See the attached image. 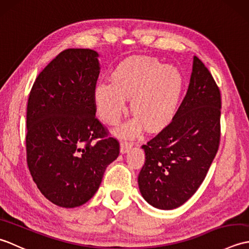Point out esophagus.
I'll use <instances>...</instances> for the list:
<instances>
[{"mask_svg": "<svg viewBox=\"0 0 249 249\" xmlns=\"http://www.w3.org/2000/svg\"><path fill=\"white\" fill-rule=\"evenodd\" d=\"M131 147H133V143H130V142H126V141L121 142V153L122 154L127 153L129 150H131Z\"/></svg>", "mask_w": 249, "mask_h": 249, "instance_id": "obj_1", "label": "esophagus"}]
</instances>
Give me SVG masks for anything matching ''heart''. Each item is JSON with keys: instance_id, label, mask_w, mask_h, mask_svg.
<instances>
[{"instance_id": "heart-1", "label": "heart", "mask_w": 249, "mask_h": 249, "mask_svg": "<svg viewBox=\"0 0 249 249\" xmlns=\"http://www.w3.org/2000/svg\"><path fill=\"white\" fill-rule=\"evenodd\" d=\"M183 93V78L177 68L154 57L136 55L121 62L111 73V82H99L94 89V104L106 123L114 125L127 110L131 99L135 118L122 124L115 134L131 138L145 125L158 130L177 114Z\"/></svg>"}]
</instances>
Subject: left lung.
<instances>
[{"label":"left lung","instance_id":"8db88e82","mask_svg":"<svg viewBox=\"0 0 249 249\" xmlns=\"http://www.w3.org/2000/svg\"><path fill=\"white\" fill-rule=\"evenodd\" d=\"M220 92L208 68L194 56L188 89L172 122L142 145L145 161L138 176L147 203L173 210L197 192L217 153Z\"/></svg>","mask_w":249,"mask_h":249}]
</instances>
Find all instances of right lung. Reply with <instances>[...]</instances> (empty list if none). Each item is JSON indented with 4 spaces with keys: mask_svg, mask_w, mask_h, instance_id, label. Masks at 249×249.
<instances>
[{
    "mask_svg": "<svg viewBox=\"0 0 249 249\" xmlns=\"http://www.w3.org/2000/svg\"><path fill=\"white\" fill-rule=\"evenodd\" d=\"M98 57L91 49L64 50L39 73L30 93L29 170L40 193L61 208L87 203L120 153L119 142L105 138L107 131L95 118ZM94 139L100 140L92 144Z\"/></svg>",
    "mask_w": 249,
    "mask_h": 249,
    "instance_id": "right-lung-1",
    "label": "right lung"
}]
</instances>
